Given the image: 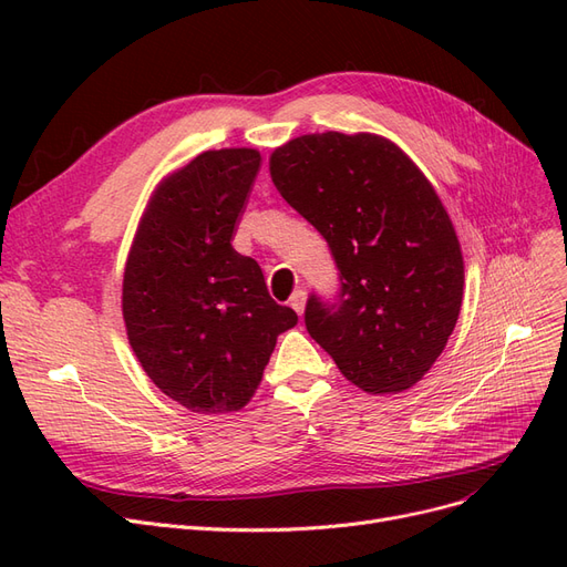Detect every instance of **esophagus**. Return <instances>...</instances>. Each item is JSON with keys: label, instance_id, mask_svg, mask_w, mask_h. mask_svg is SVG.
<instances>
[{"label": "esophagus", "instance_id": "34e87169", "mask_svg": "<svg viewBox=\"0 0 567 567\" xmlns=\"http://www.w3.org/2000/svg\"><path fill=\"white\" fill-rule=\"evenodd\" d=\"M290 307L302 317L305 315V307H307V293L305 290H296L293 296H290Z\"/></svg>", "mask_w": 567, "mask_h": 567}]
</instances>
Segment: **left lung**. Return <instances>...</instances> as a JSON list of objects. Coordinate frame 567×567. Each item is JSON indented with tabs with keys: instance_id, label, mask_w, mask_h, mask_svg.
<instances>
[{
	"instance_id": "8db88e82",
	"label": "left lung",
	"mask_w": 567,
	"mask_h": 567,
	"mask_svg": "<svg viewBox=\"0 0 567 567\" xmlns=\"http://www.w3.org/2000/svg\"><path fill=\"white\" fill-rule=\"evenodd\" d=\"M269 173L340 269V305L312 296L307 331L359 390L414 388L447 346L463 300L461 244L433 184L371 132L296 136L274 148Z\"/></svg>"
}]
</instances>
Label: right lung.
<instances>
[{
    "label": "right lung",
    "instance_id": "1",
    "mask_svg": "<svg viewBox=\"0 0 567 567\" xmlns=\"http://www.w3.org/2000/svg\"><path fill=\"white\" fill-rule=\"evenodd\" d=\"M257 148L203 151L146 203L123 274L132 352L161 392L194 414L241 411L279 333L298 315L231 241L260 169Z\"/></svg>",
    "mask_w": 567,
    "mask_h": 567
}]
</instances>
